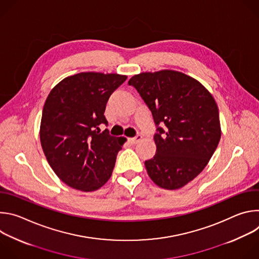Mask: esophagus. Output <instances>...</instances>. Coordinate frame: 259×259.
Here are the masks:
<instances>
[{
  "mask_svg": "<svg viewBox=\"0 0 259 259\" xmlns=\"http://www.w3.org/2000/svg\"><path fill=\"white\" fill-rule=\"evenodd\" d=\"M141 139H142V136H141V135H136L135 137L128 138V141H129L131 144H136V143L139 142Z\"/></svg>",
  "mask_w": 259,
  "mask_h": 259,
  "instance_id": "34e87169",
  "label": "esophagus"
}]
</instances>
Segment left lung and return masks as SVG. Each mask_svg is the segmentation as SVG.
Masks as SVG:
<instances>
[{
  "label": "left lung",
  "mask_w": 259,
  "mask_h": 259,
  "mask_svg": "<svg viewBox=\"0 0 259 259\" xmlns=\"http://www.w3.org/2000/svg\"><path fill=\"white\" fill-rule=\"evenodd\" d=\"M149 106L157 126V153L145 161L158 187L178 190L207 166L221 136L218 106L212 94L186 73L162 69L133 76L129 82Z\"/></svg>",
  "instance_id": "1"
}]
</instances>
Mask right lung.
Returning a JSON list of instances; mask_svg holds the SVG:
<instances>
[{"instance_id":"right-lung-1","label":"right lung","mask_w":259,"mask_h":259,"mask_svg":"<svg viewBox=\"0 0 259 259\" xmlns=\"http://www.w3.org/2000/svg\"><path fill=\"white\" fill-rule=\"evenodd\" d=\"M127 79L119 73L84 71L68 76L49 93L40 126L45 157L68 187L82 192L100 189L112 176L122 137L100 132L107 124V100Z\"/></svg>"}]
</instances>
